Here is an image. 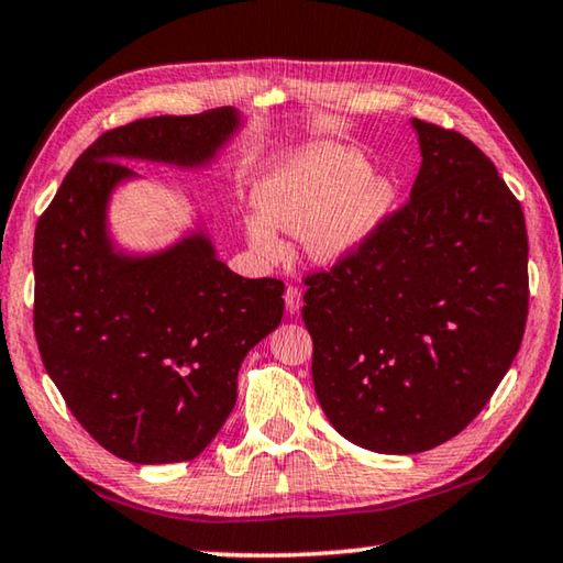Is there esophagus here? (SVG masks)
<instances>
[{
    "instance_id": "esophagus-1",
    "label": "esophagus",
    "mask_w": 563,
    "mask_h": 563,
    "mask_svg": "<svg viewBox=\"0 0 563 563\" xmlns=\"http://www.w3.org/2000/svg\"><path fill=\"white\" fill-rule=\"evenodd\" d=\"M285 310L290 312V316H298L300 308H302V292L300 288H295V285H288V290H285Z\"/></svg>"
}]
</instances>
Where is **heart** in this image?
<instances>
[{"mask_svg": "<svg viewBox=\"0 0 563 563\" xmlns=\"http://www.w3.org/2000/svg\"><path fill=\"white\" fill-rule=\"evenodd\" d=\"M393 201L357 151L318 146L275 166L258 188L261 211L245 216V235L265 261L285 255L283 233L302 235L318 263H338L375 231Z\"/></svg>", "mask_w": 563, "mask_h": 563, "instance_id": "1", "label": "heart"}]
</instances>
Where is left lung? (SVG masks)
Masks as SVG:
<instances>
[{
  "label": "left lung",
  "mask_w": 563,
  "mask_h": 563,
  "mask_svg": "<svg viewBox=\"0 0 563 563\" xmlns=\"http://www.w3.org/2000/svg\"><path fill=\"white\" fill-rule=\"evenodd\" d=\"M409 201L305 278L312 385L352 444L417 454L460 434L517 357L529 312L521 203L462 133L415 119Z\"/></svg>",
  "instance_id": "obj_1"
}]
</instances>
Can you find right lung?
Here are the masks:
<instances>
[{"label": "right lung", "instance_id": "1", "mask_svg": "<svg viewBox=\"0 0 563 563\" xmlns=\"http://www.w3.org/2000/svg\"><path fill=\"white\" fill-rule=\"evenodd\" d=\"M235 109L139 119L76 158L34 233V335L66 407L133 464L201 454L233 412L247 350L280 325L278 278H241L194 233L168 251H113L107 206L136 174L121 158L206 166Z\"/></svg>", "mask_w": 563, "mask_h": 563}]
</instances>
